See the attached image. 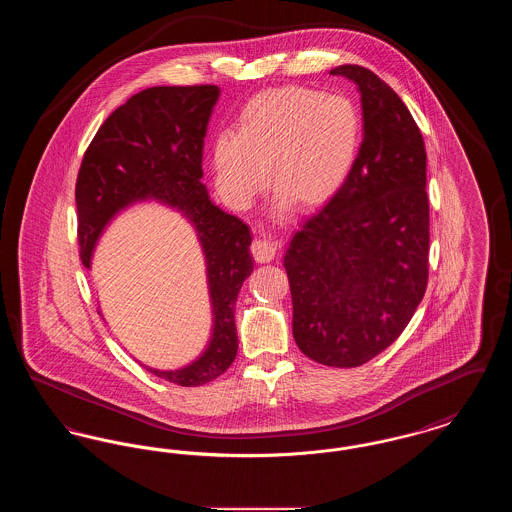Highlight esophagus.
Returning <instances> with one entry per match:
<instances>
[{"instance_id":"34e87169","label":"esophagus","mask_w":512,"mask_h":512,"mask_svg":"<svg viewBox=\"0 0 512 512\" xmlns=\"http://www.w3.org/2000/svg\"><path fill=\"white\" fill-rule=\"evenodd\" d=\"M276 244L267 238H259L251 244V255L257 263H270L276 257Z\"/></svg>"}]
</instances>
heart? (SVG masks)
<instances>
[{
    "label": "heart",
    "instance_id": "obj_1",
    "mask_svg": "<svg viewBox=\"0 0 512 512\" xmlns=\"http://www.w3.org/2000/svg\"><path fill=\"white\" fill-rule=\"evenodd\" d=\"M361 115L340 94L282 86L245 103L236 134L224 132L211 159L222 195L247 205L267 184L280 203L311 211L338 194L361 146Z\"/></svg>",
    "mask_w": 512,
    "mask_h": 512
}]
</instances>
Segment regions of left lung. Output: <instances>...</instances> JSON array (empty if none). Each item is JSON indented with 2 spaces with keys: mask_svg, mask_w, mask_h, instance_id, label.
Listing matches in <instances>:
<instances>
[{
  "mask_svg": "<svg viewBox=\"0 0 512 512\" xmlns=\"http://www.w3.org/2000/svg\"><path fill=\"white\" fill-rule=\"evenodd\" d=\"M361 94L363 144L340 192L284 255L293 340L320 365L361 366L401 336L428 284L426 149L407 105L372 71L341 65Z\"/></svg>",
  "mask_w": 512,
  "mask_h": 512,
  "instance_id": "left-lung-1",
  "label": "left lung"
}]
</instances>
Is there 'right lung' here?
<instances>
[{"label":"right lung","instance_id":"obj_1","mask_svg":"<svg viewBox=\"0 0 512 512\" xmlns=\"http://www.w3.org/2000/svg\"><path fill=\"white\" fill-rule=\"evenodd\" d=\"M217 86H155L132 96L86 149L76 178L78 244L90 268L103 228L132 203L155 199L192 222L207 265L213 309L209 345L192 365L147 370L178 386H201L228 370L238 353L234 305L253 270L247 224L224 213L201 184L203 138Z\"/></svg>","mask_w":512,"mask_h":512}]
</instances>
